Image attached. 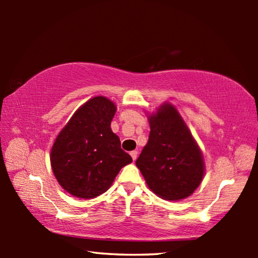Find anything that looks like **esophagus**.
Returning <instances> with one entry per match:
<instances>
[{
	"mask_svg": "<svg viewBox=\"0 0 258 258\" xmlns=\"http://www.w3.org/2000/svg\"><path fill=\"white\" fill-rule=\"evenodd\" d=\"M130 155H131V157H132V159H133V160H135V159L138 158V151H137V150L131 151V152H130Z\"/></svg>",
	"mask_w": 258,
	"mask_h": 258,
	"instance_id": "34e87169",
	"label": "esophagus"
}]
</instances>
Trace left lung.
Segmentation results:
<instances>
[{"mask_svg": "<svg viewBox=\"0 0 258 258\" xmlns=\"http://www.w3.org/2000/svg\"><path fill=\"white\" fill-rule=\"evenodd\" d=\"M148 119L149 140L135 164L158 197L173 202L189 197L205 173L197 142L171 103H164Z\"/></svg>", "mask_w": 258, "mask_h": 258, "instance_id": "1", "label": "left lung"}]
</instances>
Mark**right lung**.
I'll return each instance as SVG.
<instances>
[{
  "instance_id": "right-lung-1",
  "label": "right lung",
  "mask_w": 258,
  "mask_h": 258,
  "mask_svg": "<svg viewBox=\"0 0 258 258\" xmlns=\"http://www.w3.org/2000/svg\"><path fill=\"white\" fill-rule=\"evenodd\" d=\"M115 112L112 101L94 97L77 109L56 137L50 156L52 171L68 194L83 199L98 197L132 163L111 131Z\"/></svg>"
}]
</instances>
